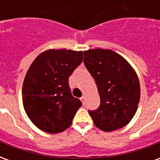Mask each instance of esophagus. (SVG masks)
Here are the masks:
<instances>
[{
	"label": "esophagus",
	"instance_id": "1",
	"mask_svg": "<svg viewBox=\"0 0 160 160\" xmlns=\"http://www.w3.org/2000/svg\"><path fill=\"white\" fill-rule=\"evenodd\" d=\"M80 100L82 101L83 104H85V102H86V97H85V96H82V97L80 98Z\"/></svg>",
	"mask_w": 160,
	"mask_h": 160
}]
</instances>
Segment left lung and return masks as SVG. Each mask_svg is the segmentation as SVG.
<instances>
[{
    "label": "left lung",
    "instance_id": "1",
    "mask_svg": "<svg viewBox=\"0 0 160 160\" xmlns=\"http://www.w3.org/2000/svg\"><path fill=\"white\" fill-rule=\"evenodd\" d=\"M84 64L96 81L100 97L99 107L88 111L95 126L105 132L126 126L137 111L141 97L133 68L118 53L103 49L85 51Z\"/></svg>",
    "mask_w": 160,
    "mask_h": 160
}]
</instances>
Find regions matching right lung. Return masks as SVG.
<instances>
[{"label":"right lung","mask_w":160,"mask_h":160,"mask_svg":"<svg viewBox=\"0 0 160 160\" xmlns=\"http://www.w3.org/2000/svg\"><path fill=\"white\" fill-rule=\"evenodd\" d=\"M82 61V51L49 49L30 66L23 84V105L39 129L57 134L72 124L82 103L71 93L68 78Z\"/></svg>","instance_id":"1"}]
</instances>
